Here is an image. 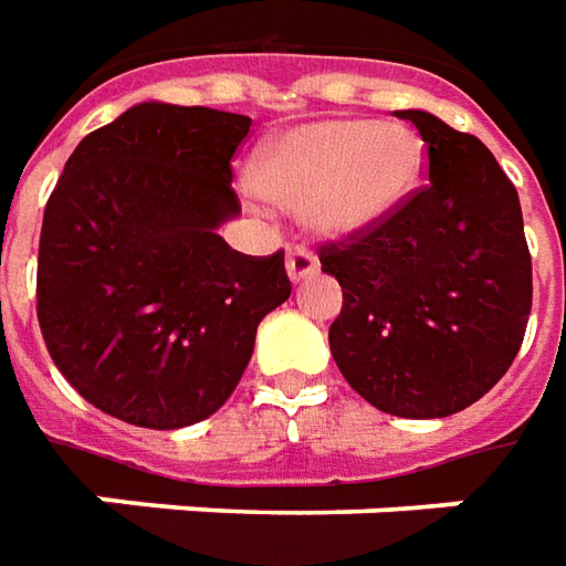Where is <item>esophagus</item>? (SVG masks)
<instances>
[{
  "mask_svg": "<svg viewBox=\"0 0 566 566\" xmlns=\"http://www.w3.org/2000/svg\"><path fill=\"white\" fill-rule=\"evenodd\" d=\"M315 272H318V256L303 244H291L287 248V275H291V282H303Z\"/></svg>",
  "mask_w": 566,
  "mask_h": 566,
  "instance_id": "34e87169",
  "label": "esophagus"
}]
</instances>
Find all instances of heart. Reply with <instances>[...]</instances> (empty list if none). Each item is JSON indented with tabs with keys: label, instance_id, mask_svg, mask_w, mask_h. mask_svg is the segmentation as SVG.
I'll return each mask as SVG.
<instances>
[{
	"label": "heart",
	"instance_id": "1",
	"mask_svg": "<svg viewBox=\"0 0 566 566\" xmlns=\"http://www.w3.org/2000/svg\"><path fill=\"white\" fill-rule=\"evenodd\" d=\"M426 144L407 122L324 118L272 137L251 161L263 199L303 205L312 232L346 239L386 223L417 196Z\"/></svg>",
	"mask_w": 566,
	"mask_h": 566
}]
</instances>
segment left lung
Returning a JSON list of instances; mask_svg holds the SVG:
<instances>
[{
    "label": "left lung",
    "instance_id": "8db88e82",
    "mask_svg": "<svg viewBox=\"0 0 566 566\" xmlns=\"http://www.w3.org/2000/svg\"><path fill=\"white\" fill-rule=\"evenodd\" d=\"M429 153V184L386 223L324 244L343 287L331 355L365 401L450 417L515 361L533 300L517 189L493 153L422 109H398Z\"/></svg>",
    "mask_w": 566,
    "mask_h": 566
}]
</instances>
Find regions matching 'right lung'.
Returning <instances> with one entry per match:
<instances>
[{"mask_svg": "<svg viewBox=\"0 0 566 566\" xmlns=\"http://www.w3.org/2000/svg\"><path fill=\"white\" fill-rule=\"evenodd\" d=\"M251 118L137 104L91 132L42 217L35 312L85 401L144 429H184L227 405L256 324L291 296L284 251H232V156Z\"/></svg>", "mask_w": 566, "mask_h": 566, "instance_id": "add662e5", "label": "right lung"}]
</instances>
